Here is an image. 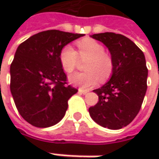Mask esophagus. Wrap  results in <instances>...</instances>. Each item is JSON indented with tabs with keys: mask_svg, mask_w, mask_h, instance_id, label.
Segmentation results:
<instances>
[{
	"mask_svg": "<svg viewBox=\"0 0 159 159\" xmlns=\"http://www.w3.org/2000/svg\"><path fill=\"white\" fill-rule=\"evenodd\" d=\"M78 92H79L80 94H84V95H85V94H87L89 91H88V90H85V89H83V88H79V89H78Z\"/></svg>",
	"mask_w": 159,
	"mask_h": 159,
	"instance_id": "34e87169",
	"label": "esophagus"
}]
</instances>
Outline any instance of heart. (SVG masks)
Masks as SVG:
<instances>
[{"label": "heart", "instance_id": "b5f03b06", "mask_svg": "<svg viewBox=\"0 0 159 159\" xmlns=\"http://www.w3.org/2000/svg\"><path fill=\"white\" fill-rule=\"evenodd\" d=\"M77 51L67 45L61 50L60 61L62 69L73 73L80 60H86L84 66L85 72L70 75L69 81L82 88H90L97 84L98 80L106 81L111 76L114 69L113 60L105 52L102 44L94 39H83L77 42Z\"/></svg>", "mask_w": 159, "mask_h": 159}]
</instances>
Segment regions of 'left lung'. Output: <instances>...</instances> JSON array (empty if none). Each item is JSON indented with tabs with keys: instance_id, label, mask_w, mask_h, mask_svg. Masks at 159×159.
Masks as SVG:
<instances>
[{
	"instance_id": "8db88e82",
	"label": "left lung",
	"mask_w": 159,
	"mask_h": 159,
	"mask_svg": "<svg viewBox=\"0 0 159 159\" xmlns=\"http://www.w3.org/2000/svg\"><path fill=\"white\" fill-rule=\"evenodd\" d=\"M91 37L109 48L114 69L110 81L94 90L98 102L89 108V114L102 127L121 129L134 120L142 107L147 89L145 58L143 51L123 35L106 32Z\"/></svg>"
}]
</instances>
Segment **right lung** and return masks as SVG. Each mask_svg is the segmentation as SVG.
<instances>
[{
    "instance_id": "right-lung-1",
    "label": "right lung",
    "mask_w": 159,
    "mask_h": 159,
    "mask_svg": "<svg viewBox=\"0 0 159 159\" xmlns=\"http://www.w3.org/2000/svg\"><path fill=\"white\" fill-rule=\"evenodd\" d=\"M83 36L47 30L18 46L10 67V89L17 111L31 125L49 127L65 115L69 98L78 90L67 84L60 53Z\"/></svg>"
}]
</instances>
